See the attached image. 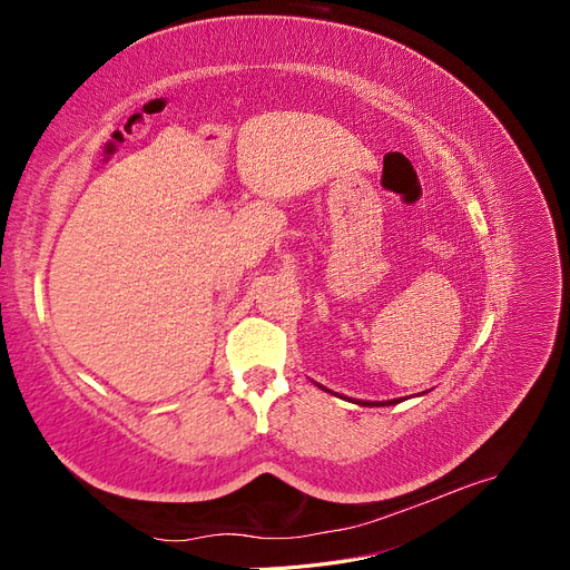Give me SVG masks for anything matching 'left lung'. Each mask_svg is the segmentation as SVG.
Instances as JSON below:
<instances>
[{
    "instance_id": "obj_1",
    "label": "left lung",
    "mask_w": 570,
    "mask_h": 570,
    "mask_svg": "<svg viewBox=\"0 0 570 570\" xmlns=\"http://www.w3.org/2000/svg\"><path fill=\"white\" fill-rule=\"evenodd\" d=\"M318 385V383H316ZM318 387H323V385H318ZM325 392H331V394H337V392H333V390H327V387H323ZM337 396H342V394H337ZM350 402H354V404H358V406H390V404H400L402 400H390V402H364V400H350Z\"/></svg>"
}]
</instances>
